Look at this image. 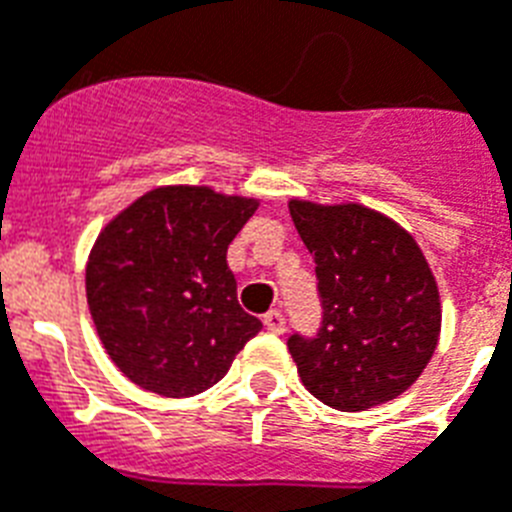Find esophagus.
Masks as SVG:
<instances>
[{"label":"esophagus","mask_w":512,"mask_h":512,"mask_svg":"<svg viewBox=\"0 0 512 512\" xmlns=\"http://www.w3.org/2000/svg\"><path fill=\"white\" fill-rule=\"evenodd\" d=\"M264 327L269 329V332H274V335H282V332H285V316H282L280 311H266Z\"/></svg>","instance_id":"1"}]
</instances>
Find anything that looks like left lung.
I'll return each instance as SVG.
<instances>
[{"label":"left lung","instance_id":"obj_1","mask_svg":"<svg viewBox=\"0 0 512 512\" xmlns=\"http://www.w3.org/2000/svg\"><path fill=\"white\" fill-rule=\"evenodd\" d=\"M316 261L322 327L287 350L314 398L366 411L403 395L434 356L442 308L424 253L398 222L361 204L290 201Z\"/></svg>","mask_w":512,"mask_h":512}]
</instances>
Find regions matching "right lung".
<instances>
[{"mask_svg": "<svg viewBox=\"0 0 512 512\" xmlns=\"http://www.w3.org/2000/svg\"><path fill=\"white\" fill-rule=\"evenodd\" d=\"M259 201L206 185L143 193L99 232L86 298L114 366L143 390L193 398L261 332L238 303L227 246Z\"/></svg>", "mask_w": 512, "mask_h": 512, "instance_id": "obj_1", "label": "right lung"}]
</instances>
